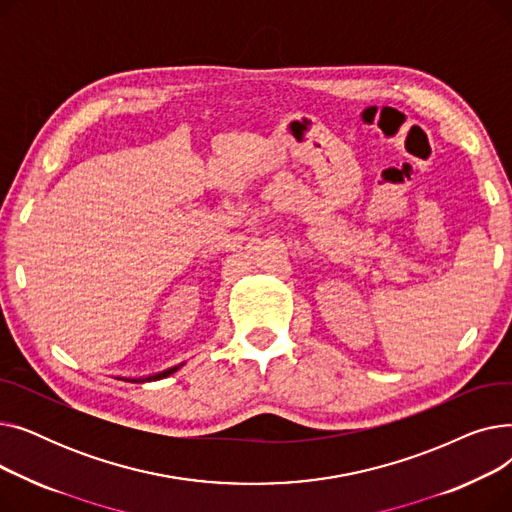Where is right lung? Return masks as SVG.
<instances>
[{"instance_id": "right-lung-1", "label": "right lung", "mask_w": 512, "mask_h": 512, "mask_svg": "<svg viewBox=\"0 0 512 512\" xmlns=\"http://www.w3.org/2000/svg\"><path fill=\"white\" fill-rule=\"evenodd\" d=\"M178 367H172V369H166V371H161V373H155V375H149V378H137V380H130V378H122L124 382H153V380H161V378H168L170 373H174Z\"/></svg>"}]
</instances>
